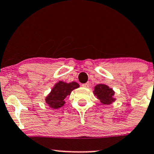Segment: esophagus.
Masks as SVG:
<instances>
[{
	"label": "esophagus",
	"mask_w": 154,
	"mask_h": 154,
	"mask_svg": "<svg viewBox=\"0 0 154 154\" xmlns=\"http://www.w3.org/2000/svg\"><path fill=\"white\" fill-rule=\"evenodd\" d=\"M82 86L83 87V88H88L90 87V84H89V82H87V83H85V84H82Z\"/></svg>",
	"instance_id": "obj_1"
}]
</instances>
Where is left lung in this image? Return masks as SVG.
Wrapping results in <instances>:
<instances>
[{"label":"left lung","instance_id":"obj_1","mask_svg":"<svg viewBox=\"0 0 154 154\" xmlns=\"http://www.w3.org/2000/svg\"><path fill=\"white\" fill-rule=\"evenodd\" d=\"M94 94L97 96V98L100 100L103 104L109 105L116 100L113 97L115 92L112 89L104 84H99L96 85L94 90Z\"/></svg>","mask_w":154,"mask_h":154}]
</instances>
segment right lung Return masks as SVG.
Returning a JSON list of instances; mask_svg holds the SVG:
<instances>
[{"label":"right lung","mask_w":154,"mask_h":154,"mask_svg":"<svg viewBox=\"0 0 154 154\" xmlns=\"http://www.w3.org/2000/svg\"><path fill=\"white\" fill-rule=\"evenodd\" d=\"M78 83L72 82L66 83L59 81L52 88L51 91L46 97V103L51 108L58 109L62 107L65 103V98L69 95L72 91L76 88H78Z\"/></svg>","instance_id":"obj_1"}]
</instances>
